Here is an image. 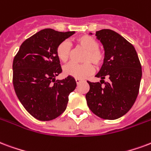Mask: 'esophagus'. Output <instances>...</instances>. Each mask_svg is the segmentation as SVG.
<instances>
[{
    "label": "esophagus",
    "instance_id": "obj_1",
    "mask_svg": "<svg viewBox=\"0 0 151 151\" xmlns=\"http://www.w3.org/2000/svg\"><path fill=\"white\" fill-rule=\"evenodd\" d=\"M75 81H76V83H77V84H79V83H81V79H79V78H76V79H75Z\"/></svg>",
    "mask_w": 151,
    "mask_h": 151
}]
</instances>
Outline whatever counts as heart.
Segmentation results:
<instances>
[{
  "label": "heart",
  "mask_w": 151,
  "mask_h": 151,
  "mask_svg": "<svg viewBox=\"0 0 151 151\" xmlns=\"http://www.w3.org/2000/svg\"><path fill=\"white\" fill-rule=\"evenodd\" d=\"M77 47L86 50L82 56L81 61L83 64L70 63L63 68L64 74L75 78L82 79L92 74L96 66H100L105 61V53L103 50L99 48V43L95 38L89 35H81L75 39ZM56 53L61 62H67L71 56V47L70 43L66 41L61 42L58 45Z\"/></svg>",
  "instance_id": "1"
}]
</instances>
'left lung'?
Returning <instances> with one entry per match:
<instances>
[{
    "label": "left lung",
    "mask_w": 151,
    "mask_h": 151,
    "mask_svg": "<svg viewBox=\"0 0 151 151\" xmlns=\"http://www.w3.org/2000/svg\"><path fill=\"white\" fill-rule=\"evenodd\" d=\"M103 45L105 61L86 94L87 105L99 118L114 120L126 114L136 101L142 78V66L134 45L111 29L96 32ZM107 76L108 82L104 79Z\"/></svg>",
    "instance_id": "8db88e82"
}]
</instances>
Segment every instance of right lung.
I'll return each instance as SVG.
<instances>
[{
    "mask_svg": "<svg viewBox=\"0 0 151 151\" xmlns=\"http://www.w3.org/2000/svg\"><path fill=\"white\" fill-rule=\"evenodd\" d=\"M74 31L52 29L39 31L23 42L13 62V83L19 101L40 121L58 118L66 109L69 95L75 90V79L68 76L55 80L61 72L56 50Z\"/></svg>",
    "mask_w": 151,
    "mask_h": 151,
    "instance_id": "add662e5",
    "label": "right lung"
}]
</instances>
